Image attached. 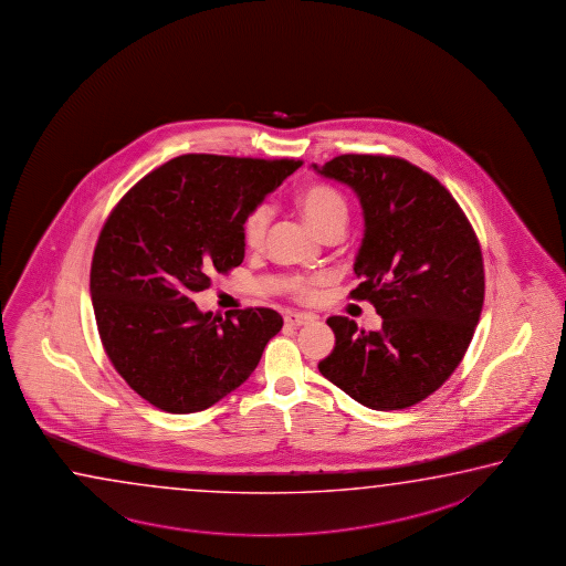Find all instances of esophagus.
<instances>
[{
    "label": "esophagus",
    "mask_w": 566,
    "mask_h": 566,
    "mask_svg": "<svg viewBox=\"0 0 566 566\" xmlns=\"http://www.w3.org/2000/svg\"><path fill=\"white\" fill-rule=\"evenodd\" d=\"M315 318L316 316L311 315V313H293V311L285 313V323L291 326L307 325V323H313Z\"/></svg>",
    "instance_id": "34e87169"
}]
</instances>
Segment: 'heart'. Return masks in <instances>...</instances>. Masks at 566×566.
Instances as JSON below:
<instances>
[{
  "label": "heart",
  "instance_id": "1",
  "mask_svg": "<svg viewBox=\"0 0 566 566\" xmlns=\"http://www.w3.org/2000/svg\"><path fill=\"white\" fill-rule=\"evenodd\" d=\"M298 210L303 213V218L307 220L308 226L321 235L326 228L336 226V223H345L348 220V208L346 201L340 193L336 192L331 186H308L297 196ZM269 210L265 206H259L251 211L248 220L243 221V240L255 248L263 240L265 230H268ZM293 289L301 295L311 293V283L303 279L293 281Z\"/></svg>",
  "mask_w": 566,
  "mask_h": 566
}]
</instances>
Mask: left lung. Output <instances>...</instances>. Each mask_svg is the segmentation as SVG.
<instances>
[{
	"mask_svg": "<svg viewBox=\"0 0 566 566\" xmlns=\"http://www.w3.org/2000/svg\"><path fill=\"white\" fill-rule=\"evenodd\" d=\"M345 184L363 208L355 258L382 328L358 331L331 316L335 348L318 363L326 380L370 410H402L450 378L480 323L485 273L480 243L458 201L433 176L392 156L343 154L311 164Z\"/></svg>",
	"mask_w": 566,
	"mask_h": 566,
	"instance_id": "8db88e82",
	"label": "left lung"
}]
</instances>
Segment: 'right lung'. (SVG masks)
Here are the masks:
<instances>
[{
    "label": "right lung",
    "instance_id": "add662e5",
    "mask_svg": "<svg viewBox=\"0 0 566 566\" xmlns=\"http://www.w3.org/2000/svg\"><path fill=\"white\" fill-rule=\"evenodd\" d=\"M301 160L184 154L144 176L96 243L91 297L106 355L164 412H201L250 378L283 318L201 313L192 293L245 258L243 221Z\"/></svg>",
    "mask_w": 566,
    "mask_h": 566
}]
</instances>
